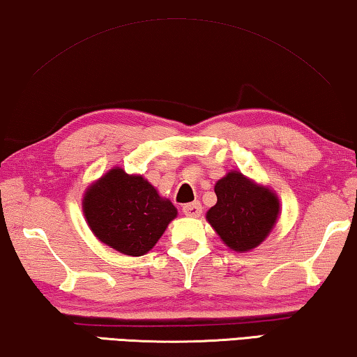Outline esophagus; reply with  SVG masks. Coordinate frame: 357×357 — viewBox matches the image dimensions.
<instances>
[{
    "instance_id": "1",
    "label": "esophagus",
    "mask_w": 357,
    "mask_h": 357,
    "mask_svg": "<svg viewBox=\"0 0 357 357\" xmlns=\"http://www.w3.org/2000/svg\"><path fill=\"white\" fill-rule=\"evenodd\" d=\"M182 211L186 217H199L202 213V206L199 201H195L190 202V204H185Z\"/></svg>"
}]
</instances>
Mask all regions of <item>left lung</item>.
Segmentation results:
<instances>
[{
	"label": "left lung",
	"mask_w": 357,
	"mask_h": 357,
	"mask_svg": "<svg viewBox=\"0 0 357 357\" xmlns=\"http://www.w3.org/2000/svg\"><path fill=\"white\" fill-rule=\"evenodd\" d=\"M217 204L206 213L207 222L229 249L248 252L270 234L279 215L274 191L231 171L215 183Z\"/></svg>",
	"instance_id": "8db88e82"
}]
</instances>
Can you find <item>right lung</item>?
<instances>
[{"mask_svg": "<svg viewBox=\"0 0 357 357\" xmlns=\"http://www.w3.org/2000/svg\"><path fill=\"white\" fill-rule=\"evenodd\" d=\"M83 212L98 241L130 257L153 249L177 217L171 201L142 175L113 167L86 190Z\"/></svg>", "mask_w": 357, "mask_h": 357, "instance_id": "obj_1", "label": "right lung"}]
</instances>
